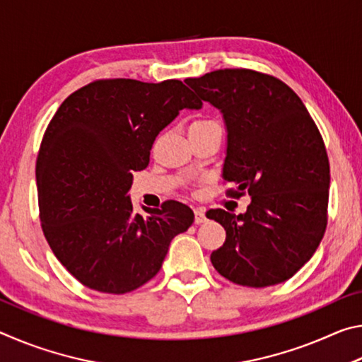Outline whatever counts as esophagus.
Here are the masks:
<instances>
[{"label":"esophagus","instance_id":"1","mask_svg":"<svg viewBox=\"0 0 362 362\" xmlns=\"http://www.w3.org/2000/svg\"><path fill=\"white\" fill-rule=\"evenodd\" d=\"M206 214L204 209H194V223H204L206 222Z\"/></svg>","mask_w":362,"mask_h":362}]
</instances>
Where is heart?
Wrapping results in <instances>:
<instances>
[{
  "label": "heart",
  "instance_id": "heart-1",
  "mask_svg": "<svg viewBox=\"0 0 362 362\" xmlns=\"http://www.w3.org/2000/svg\"><path fill=\"white\" fill-rule=\"evenodd\" d=\"M212 129H222L218 122L212 118H198L189 124V136H196V134H204Z\"/></svg>",
  "mask_w": 362,
  "mask_h": 362
}]
</instances>
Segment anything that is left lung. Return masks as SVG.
Here are the masks:
<instances>
[{"label": "left lung", "mask_w": 362, "mask_h": 362, "mask_svg": "<svg viewBox=\"0 0 362 362\" xmlns=\"http://www.w3.org/2000/svg\"><path fill=\"white\" fill-rule=\"evenodd\" d=\"M185 83L223 113V180L235 183L226 196H250L240 216L206 214L226 231L212 265L240 286L284 283L313 257L327 226L330 168L321 132L300 97L267 73L225 69Z\"/></svg>", "instance_id": "8db88e82"}]
</instances>
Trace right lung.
Segmentation results:
<instances>
[{"mask_svg": "<svg viewBox=\"0 0 362 362\" xmlns=\"http://www.w3.org/2000/svg\"><path fill=\"white\" fill-rule=\"evenodd\" d=\"M203 102L179 79H97L62 102L36 158L41 228L83 286L132 292L156 276L174 236L194 214L179 201L134 212L127 192L155 139L183 108Z\"/></svg>", "mask_w": 362, "mask_h": 362, "instance_id": "add662e5", "label": "right lung"}]
</instances>
